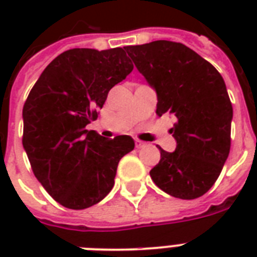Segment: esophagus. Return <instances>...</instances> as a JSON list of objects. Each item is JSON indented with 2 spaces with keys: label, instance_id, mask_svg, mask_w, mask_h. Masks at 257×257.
<instances>
[{
  "label": "esophagus",
  "instance_id": "obj_1",
  "mask_svg": "<svg viewBox=\"0 0 257 257\" xmlns=\"http://www.w3.org/2000/svg\"><path fill=\"white\" fill-rule=\"evenodd\" d=\"M135 144H136V148H143V147L147 145V143H144V141L141 140H135Z\"/></svg>",
  "mask_w": 257,
  "mask_h": 257
}]
</instances>
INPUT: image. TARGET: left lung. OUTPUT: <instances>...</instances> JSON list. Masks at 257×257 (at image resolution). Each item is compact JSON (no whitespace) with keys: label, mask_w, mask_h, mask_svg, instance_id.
Listing matches in <instances>:
<instances>
[{"label":"left lung","mask_w":257,"mask_h":257,"mask_svg":"<svg viewBox=\"0 0 257 257\" xmlns=\"http://www.w3.org/2000/svg\"><path fill=\"white\" fill-rule=\"evenodd\" d=\"M124 49L155 89L157 114L177 120L171 129L176 149L159 147L161 159L149 172L153 183L173 197L197 199L211 189L229 155L233 110L225 82L215 66L179 42Z\"/></svg>","instance_id":"left-lung-1"}]
</instances>
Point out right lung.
I'll return each instance as SVG.
<instances>
[{"mask_svg": "<svg viewBox=\"0 0 257 257\" xmlns=\"http://www.w3.org/2000/svg\"><path fill=\"white\" fill-rule=\"evenodd\" d=\"M133 64L122 48L70 49L46 66L22 109V145L34 176L57 203L85 209L114 185L131 136L105 139L86 125L96 120L108 92Z\"/></svg>", "mask_w": 257, "mask_h": 257, "instance_id": "obj_1", "label": "right lung"}]
</instances>
